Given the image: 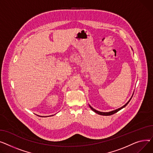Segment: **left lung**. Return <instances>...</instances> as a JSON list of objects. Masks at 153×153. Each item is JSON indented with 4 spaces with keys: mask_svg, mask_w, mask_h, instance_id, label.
<instances>
[{
    "mask_svg": "<svg viewBox=\"0 0 153 153\" xmlns=\"http://www.w3.org/2000/svg\"><path fill=\"white\" fill-rule=\"evenodd\" d=\"M133 93H134V92H133ZM133 94H132L131 97H130V99L129 100V101H128L126 104H125L124 105H123L122 107H121L120 108H119V109H117L114 110V111H110V112H103L98 111H97V110H96V109H93V107H92L90 105H89V107H90V108L91 109V110H93L94 112H96V114H100V115H112V114H115V113H116V112H117L118 111H119L120 110H121L122 109H123V107H125V106H126V105L128 104V102L130 101L131 99V97H132V96H133Z\"/></svg>",
    "mask_w": 153,
    "mask_h": 153,
    "instance_id": "obj_1",
    "label": "left lung"
}]
</instances>
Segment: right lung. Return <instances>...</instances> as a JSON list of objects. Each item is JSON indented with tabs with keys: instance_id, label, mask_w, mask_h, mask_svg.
I'll return each instance as SVG.
<instances>
[{
	"instance_id": "1",
	"label": "right lung",
	"mask_w": 153,
	"mask_h": 153,
	"mask_svg": "<svg viewBox=\"0 0 153 153\" xmlns=\"http://www.w3.org/2000/svg\"><path fill=\"white\" fill-rule=\"evenodd\" d=\"M46 117H47V116H46Z\"/></svg>"
}]
</instances>
